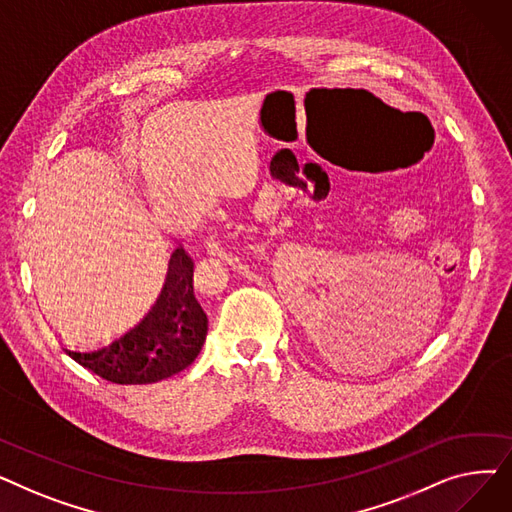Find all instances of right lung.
<instances>
[{"mask_svg": "<svg viewBox=\"0 0 512 512\" xmlns=\"http://www.w3.org/2000/svg\"><path fill=\"white\" fill-rule=\"evenodd\" d=\"M193 272V259L178 247L164 290L139 324L107 342L66 348V353L114 384H153L180 373L197 359L207 336V315L195 297Z\"/></svg>", "mask_w": 512, "mask_h": 512, "instance_id": "1", "label": "right lung"}]
</instances>
